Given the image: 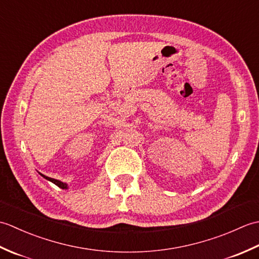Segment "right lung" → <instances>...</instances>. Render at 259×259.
<instances>
[{"instance_id": "add662e5", "label": "right lung", "mask_w": 259, "mask_h": 259, "mask_svg": "<svg viewBox=\"0 0 259 259\" xmlns=\"http://www.w3.org/2000/svg\"><path fill=\"white\" fill-rule=\"evenodd\" d=\"M43 178H46L47 180H49V181H51V183H53L54 185H57L58 187H60V188H62V189H68V185L65 184V183H62V181H60V180H57V179H53V178H50V177H47V176H45V175H42V174H40Z\"/></svg>"}]
</instances>
